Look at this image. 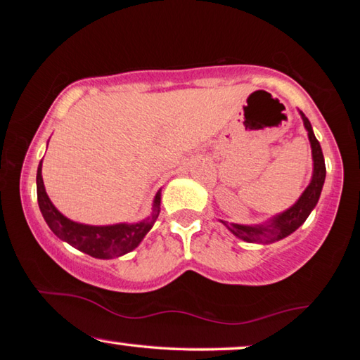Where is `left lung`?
Listing matches in <instances>:
<instances>
[{
    "mask_svg": "<svg viewBox=\"0 0 360 360\" xmlns=\"http://www.w3.org/2000/svg\"><path fill=\"white\" fill-rule=\"evenodd\" d=\"M300 114H302L304 129L308 130V138L313 149V162H314L313 179L309 182V186L304 188L302 197L298 198V202L292 206V208L281 212V214L276 217H273L268 224L251 227V225L229 224L222 221V224L231 231V233L248 243H264L265 245V243H273V241L285 238V236L290 235L292 231H295L304 221H307L309 212H311L314 206L318 205L322 186H324V181H326V162H324V155H322L321 144L313 133L311 124H309V120L304 117L303 112Z\"/></svg>",
    "mask_w": 360,
    "mask_h": 360,
    "instance_id": "8db88e82",
    "label": "left lung"
}]
</instances>
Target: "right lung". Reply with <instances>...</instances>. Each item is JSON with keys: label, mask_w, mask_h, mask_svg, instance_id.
I'll list each match as a JSON object with an SVG mask.
<instances>
[{"label": "right lung", "mask_w": 360, "mask_h": 360, "mask_svg": "<svg viewBox=\"0 0 360 360\" xmlns=\"http://www.w3.org/2000/svg\"><path fill=\"white\" fill-rule=\"evenodd\" d=\"M41 165L42 160L38 167V174H36V191H38V203L42 217L46 219L47 225L60 240L66 241L79 251L96 259L119 257V255L133 251L157 221L158 212H160V192H157L154 198V211L143 222L103 225V227L72 222L49 200L44 182H42Z\"/></svg>", "instance_id": "1"}]
</instances>
